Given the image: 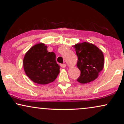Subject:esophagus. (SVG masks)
Instances as JSON below:
<instances>
[{"mask_svg":"<svg viewBox=\"0 0 124 124\" xmlns=\"http://www.w3.org/2000/svg\"><path fill=\"white\" fill-rule=\"evenodd\" d=\"M61 66L62 67V68H66V64H61Z\"/></svg>","mask_w":124,"mask_h":124,"instance_id":"34e87169","label":"esophagus"}]
</instances>
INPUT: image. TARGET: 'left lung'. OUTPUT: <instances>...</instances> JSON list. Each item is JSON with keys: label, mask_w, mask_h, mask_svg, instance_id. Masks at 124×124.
Segmentation results:
<instances>
[{"label": "left lung", "mask_w": 124, "mask_h": 124, "mask_svg": "<svg viewBox=\"0 0 124 124\" xmlns=\"http://www.w3.org/2000/svg\"><path fill=\"white\" fill-rule=\"evenodd\" d=\"M73 47L78 58L77 66L80 71V76L77 81L85 84L94 80L104 65L102 51L94 44L87 42L76 44Z\"/></svg>", "instance_id": "8db88e82"}]
</instances>
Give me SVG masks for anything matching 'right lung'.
I'll return each mask as SVG.
<instances>
[{"label": "right lung", "mask_w": 124, "mask_h": 124, "mask_svg": "<svg viewBox=\"0 0 124 124\" xmlns=\"http://www.w3.org/2000/svg\"><path fill=\"white\" fill-rule=\"evenodd\" d=\"M23 67L27 76L39 85L54 82L60 72L55 54L48 52L44 43L35 44L25 53Z\"/></svg>", "instance_id": "1"}]
</instances>
